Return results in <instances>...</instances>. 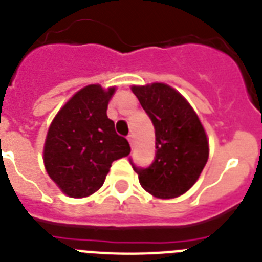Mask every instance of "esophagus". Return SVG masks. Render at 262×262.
<instances>
[{
  "instance_id": "34e87169",
  "label": "esophagus",
  "mask_w": 262,
  "mask_h": 262,
  "mask_svg": "<svg viewBox=\"0 0 262 262\" xmlns=\"http://www.w3.org/2000/svg\"><path fill=\"white\" fill-rule=\"evenodd\" d=\"M127 140H129V142H130V145L133 146V144H135V136L129 135L127 136Z\"/></svg>"
}]
</instances>
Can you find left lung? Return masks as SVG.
<instances>
[{
  "instance_id": "8db88e82",
  "label": "left lung",
  "mask_w": 262,
  "mask_h": 262,
  "mask_svg": "<svg viewBox=\"0 0 262 262\" xmlns=\"http://www.w3.org/2000/svg\"><path fill=\"white\" fill-rule=\"evenodd\" d=\"M155 126L156 159L137 169L140 184L157 199L186 193L199 179L208 160V138L190 102L165 83L130 87Z\"/></svg>"
}]
</instances>
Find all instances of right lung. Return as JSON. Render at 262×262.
I'll use <instances>...</instances> for the list:
<instances>
[{"instance_id":"add662e5","label":"right lung","mask_w":262,"mask_h":262,"mask_svg":"<svg viewBox=\"0 0 262 262\" xmlns=\"http://www.w3.org/2000/svg\"><path fill=\"white\" fill-rule=\"evenodd\" d=\"M116 86L83 87L61 106L47 132L42 160L51 179L70 198H87L105 183L112 163L130 145L116 133L106 110Z\"/></svg>"}]
</instances>
